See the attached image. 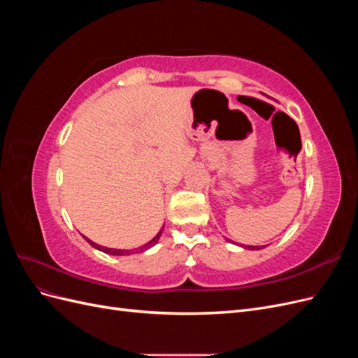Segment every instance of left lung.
Listing matches in <instances>:
<instances>
[{"label": "left lung", "instance_id": "1", "mask_svg": "<svg viewBox=\"0 0 358 358\" xmlns=\"http://www.w3.org/2000/svg\"><path fill=\"white\" fill-rule=\"evenodd\" d=\"M243 248H246V249H263L264 246H245L243 245Z\"/></svg>", "mask_w": 358, "mask_h": 358}]
</instances>
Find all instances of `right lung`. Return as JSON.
<instances>
[{"mask_svg": "<svg viewBox=\"0 0 358 358\" xmlns=\"http://www.w3.org/2000/svg\"><path fill=\"white\" fill-rule=\"evenodd\" d=\"M161 233H162V229H161V231L154 237V239L152 241H150V242H148L146 245H143V246H140V248H137L136 249V252H142V251H146V249L148 248H150V246H154L158 241H159V237H161ZM85 239H86V237H85ZM86 241H88L90 242V245L91 246H94V248H96V249H99V251H103V252H106V254H112V255H128L129 252H131V251H125V249H113V248H106V246H101V245H96V243H94L92 241H90V239H86Z\"/></svg>", "mask_w": 358, "mask_h": 358, "instance_id": "add662e5", "label": "right lung"}]
</instances>
